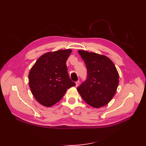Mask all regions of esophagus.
<instances>
[{
	"mask_svg": "<svg viewBox=\"0 0 146 146\" xmlns=\"http://www.w3.org/2000/svg\"><path fill=\"white\" fill-rule=\"evenodd\" d=\"M80 81H79V80H78V81H77V82H76V87H77V86H78V85H79V84H80Z\"/></svg>",
	"mask_w": 146,
	"mask_h": 146,
	"instance_id": "obj_1",
	"label": "esophagus"
}]
</instances>
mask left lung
I'll return each mask as SVG.
<instances>
[{
	"mask_svg": "<svg viewBox=\"0 0 146 146\" xmlns=\"http://www.w3.org/2000/svg\"><path fill=\"white\" fill-rule=\"evenodd\" d=\"M84 61L87 76L77 90L86 104L95 108L109 103L119 85V73L113 63L104 55L79 50Z\"/></svg>",
	"mask_w": 146,
	"mask_h": 146,
	"instance_id": "left-lung-1",
	"label": "left lung"
}]
</instances>
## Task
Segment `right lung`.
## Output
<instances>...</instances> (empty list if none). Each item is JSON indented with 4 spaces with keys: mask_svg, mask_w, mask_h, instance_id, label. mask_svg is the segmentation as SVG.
Masks as SVG:
<instances>
[{
    "mask_svg": "<svg viewBox=\"0 0 146 146\" xmlns=\"http://www.w3.org/2000/svg\"><path fill=\"white\" fill-rule=\"evenodd\" d=\"M71 49L49 52L36 61L29 74V85L39 104L51 107L63 98L67 89L75 86L68 73L66 60Z\"/></svg>",
    "mask_w": 146,
    "mask_h": 146,
    "instance_id": "1",
    "label": "right lung"
}]
</instances>
